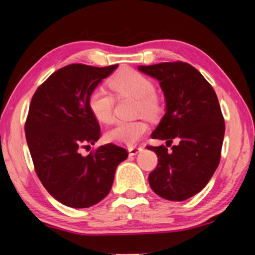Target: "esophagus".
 <instances>
[{
	"mask_svg": "<svg viewBox=\"0 0 255 255\" xmlns=\"http://www.w3.org/2000/svg\"><path fill=\"white\" fill-rule=\"evenodd\" d=\"M142 151V147L140 146H133V147H128V154L130 155H137L139 152Z\"/></svg>",
	"mask_w": 255,
	"mask_h": 255,
	"instance_id": "1",
	"label": "esophagus"
}]
</instances>
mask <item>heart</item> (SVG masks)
Segmentation results:
<instances>
[{
	"label": "heart",
	"instance_id": "heart-1",
	"mask_svg": "<svg viewBox=\"0 0 255 255\" xmlns=\"http://www.w3.org/2000/svg\"><path fill=\"white\" fill-rule=\"evenodd\" d=\"M110 87L117 95L137 100V113L154 118L161 111V103L155 95V87L151 79L134 69H123L110 80ZM89 109L101 123H113L114 97L103 88H95L88 99ZM147 132V125L141 121L123 122L107 132L108 140L131 146L140 140Z\"/></svg>",
	"mask_w": 255,
	"mask_h": 255
}]
</instances>
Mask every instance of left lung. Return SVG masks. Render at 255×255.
Instances as JSON below:
<instances>
[{
    "instance_id": "1",
    "label": "left lung",
    "mask_w": 255,
    "mask_h": 255,
    "mask_svg": "<svg viewBox=\"0 0 255 255\" xmlns=\"http://www.w3.org/2000/svg\"><path fill=\"white\" fill-rule=\"evenodd\" d=\"M160 82L166 113L151 137L173 146H147L158 155V166L149 174L152 190L160 197L181 202L203 189L221 159L225 123L217 95L204 76L186 62L138 66Z\"/></svg>"
}]
</instances>
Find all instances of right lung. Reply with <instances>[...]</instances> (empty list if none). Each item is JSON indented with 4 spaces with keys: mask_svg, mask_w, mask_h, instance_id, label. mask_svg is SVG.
<instances>
[{
    "mask_svg": "<svg viewBox=\"0 0 255 255\" xmlns=\"http://www.w3.org/2000/svg\"><path fill=\"white\" fill-rule=\"evenodd\" d=\"M118 67L65 66L31 100L25 123L34 169L48 193L71 208H89L109 194L117 166L128 158L115 144L83 156L80 148L100 139L99 122L89 109L90 93Z\"/></svg>",
    "mask_w": 255,
    "mask_h": 255,
    "instance_id": "right-lung-1",
    "label": "right lung"
}]
</instances>
